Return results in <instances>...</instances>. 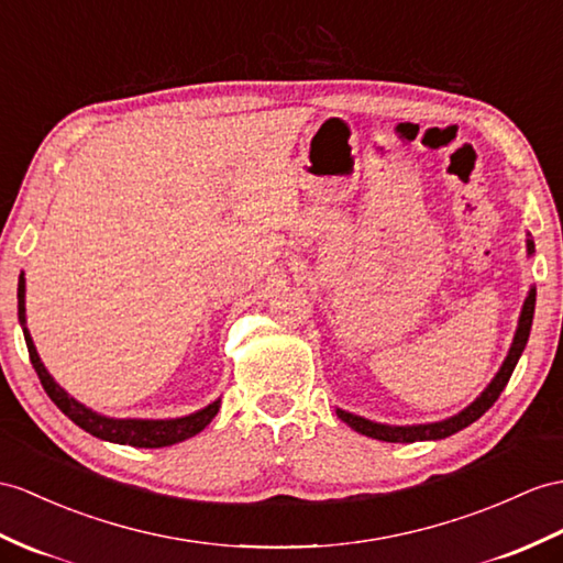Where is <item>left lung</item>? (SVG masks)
I'll use <instances>...</instances> for the list:
<instances>
[{
  "instance_id": "8db88e82",
  "label": "left lung",
  "mask_w": 563,
  "mask_h": 563,
  "mask_svg": "<svg viewBox=\"0 0 563 563\" xmlns=\"http://www.w3.org/2000/svg\"><path fill=\"white\" fill-rule=\"evenodd\" d=\"M528 245V255L534 253V243L528 236L526 241ZM532 314H534V286H530V291L523 300V308H520V318H518V327H516V334L511 341V349L506 353V358L501 363V367L497 369V375L492 377L489 385L485 387V391L477 396V399L465 406L461 413L444 418V420H437V422H422V424H387V422H375V420H367L363 416H355L349 413L344 408H336V416L344 420L351 430L361 432L365 437H373V440L379 442H394V444H410V442H428V440H444V437L456 434L459 430L468 428L471 422H475L479 416H485V410H489L495 406V401L499 399V394L504 391L506 382H509L514 367L520 358V353H523L526 344H528V336H530V327H532Z\"/></svg>"
}]
</instances>
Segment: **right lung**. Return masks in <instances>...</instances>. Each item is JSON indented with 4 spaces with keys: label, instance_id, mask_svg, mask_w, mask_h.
<instances>
[{
    "label": "right lung",
    "instance_id": "right-lung-1",
    "mask_svg": "<svg viewBox=\"0 0 563 563\" xmlns=\"http://www.w3.org/2000/svg\"><path fill=\"white\" fill-rule=\"evenodd\" d=\"M19 322L23 327V336H25V346H29L31 353V363L35 367V373L43 382V387L47 391L49 399L57 404L62 413L74 420L80 430L90 432L92 437L104 442H114V444H129V446H139V449H159V446H172L188 440V437H196L200 430L208 428L212 418L217 416L219 404L222 399H214L205 408L196 410V413H188L181 418H164V420H147V418H109L98 413L80 401H76L71 394L62 389L54 377L47 373L45 363L40 361L37 349L33 344V336L25 327V277L21 272L19 277Z\"/></svg>",
    "mask_w": 563,
    "mask_h": 563
}]
</instances>
